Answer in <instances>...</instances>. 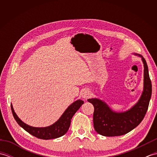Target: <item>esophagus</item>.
Returning <instances> with one entry per match:
<instances>
[{
  "label": "esophagus",
  "mask_w": 157,
  "mask_h": 157,
  "mask_svg": "<svg viewBox=\"0 0 157 157\" xmlns=\"http://www.w3.org/2000/svg\"><path fill=\"white\" fill-rule=\"evenodd\" d=\"M90 95V91L88 90H84L81 93V96L83 98H85V99H87Z\"/></svg>",
  "instance_id": "34e87169"
}]
</instances>
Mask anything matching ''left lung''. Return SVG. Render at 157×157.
Masks as SVG:
<instances>
[{
	"instance_id": "obj_1",
	"label": "left lung",
	"mask_w": 157,
	"mask_h": 157,
	"mask_svg": "<svg viewBox=\"0 0 157 157\" xmlns=\"http://www.w3.org/2000/svg\"><path fill=\"white\" fill-rule=\"evenodd\" d=\"M144 63V90L139 101L132 107L124 112H115L107 104L98 98L88 101L94 107L93 123L95 131L105 136L124 135L136 128L144 119L147 111L152 94V84L149 77L147 63L140 55Z\"/></svg>"
}]
</instances>
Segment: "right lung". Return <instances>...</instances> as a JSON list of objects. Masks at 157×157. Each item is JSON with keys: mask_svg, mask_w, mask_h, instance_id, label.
<instances>
[{"mask_svg": "<svg viewBox=\"0 0 157 157\" xmlns=\"http://www.w3.org/2000/svg\"><path fill=\"white\" fill-rule=\"evenodd\" d=\"M83 104H84V101L82 100H78L73 102L63 113L59 120L53 123L52 125L45 127V128H36V127L29 126L23 123L16 115L12 105H11V107L13 115L14 117L15 121L23 129H24L29 134L38 138L50 140L59 138L66 134L69 128L70 124H71V120L73 116Z\"/></svg>", "mask_w": 157, "mask_h": 157, "instance_id": "obj_1", "label": "right lung"}]
</instances>
